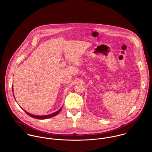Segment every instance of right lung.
Here are the masks:
<instances>
[{"instance_id":"right-lung-1","label":"right lung","mask_w":152,"mask_h":152,"mask_svg":"<svg viewBox=\"0 0 152 152\" xmlns=\"http://www.w3.org/2000/svg\"><path fill=\"white\" fill-rule=\"evenodd\" d=\"M15 97V96H14ZM61 110V108L60 109H59L58 111H57L56 112H54L52 114H50V115H44V116H37V115H32V114H30L29 113H28L27 112L25 111V112L30 116L33 118H36V119H47V118H50L51 117H53V116H54L56 115H57Z\"/></svg>"}]
</instances>
